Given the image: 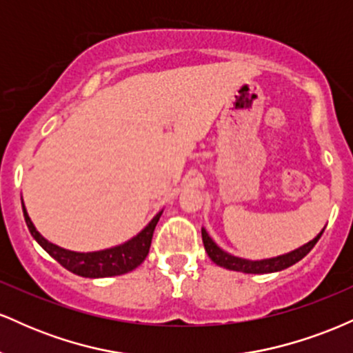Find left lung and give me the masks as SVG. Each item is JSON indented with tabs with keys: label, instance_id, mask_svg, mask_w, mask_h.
Wrapping results in <instances>:
<instances>
[{
	"label": "left lung",
	"instance_id": "left-lung-1",
	"mask_svg": "<svg viewBox=\"0 0 353 353\" xmlns=\"http://www.w3.org/2000/svg\"><path fill=\"white\" fill-rule=\"evenodd\" d=\"M322 234H323V229L317 237L312 239L310 242H307V244L299 247V249L292 250V252L279 255V257H272V259H264V261H247V259H241V257H236V255L228 254L209 237V234L205 232V229H202V242H204L205 252H208L210 261L216 262L217 265L224 267V269L237 270V272H244V274H270V272H279V270L287 269V267L297 264L299 261H302V259L305 257L312 249H314V245L317 244V241Z\"/></svg>",
	"mask_w": 353,
	"mask_h": 353
}]
</instances>
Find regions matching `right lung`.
<instances>
[{
	"label": "right lung",
	"instance_id": "obj_1",
	"mask_svg": "<svg viewBox=\"0 0 353 353\" xmlns=\"http://www.w3.org/2000/svg\"><path fill=\"white\" fill-rule=\"evenodd\" d=\"M23 214L31 236H33L36 239V242H38L52 259H56L64 269H68L70 272L76 275H81V277L99 279L128 274L131 272V270H134L137 265L143 264L144 259L148 257L149 254L154 229H156L157 222H159L163 210H161L159 214H156L152 221L149 222L136 237H132L131 241L124 242V244L121 245L111 247V249L98 250V252H72V250H66L63 249V247L51 244L50 241H46V239L36 230L34 224L31 222L30 216H28L24 204Z\"/></svg>",
	"mask_w": 353,
	"mask_h": 353
}]
</instances>
